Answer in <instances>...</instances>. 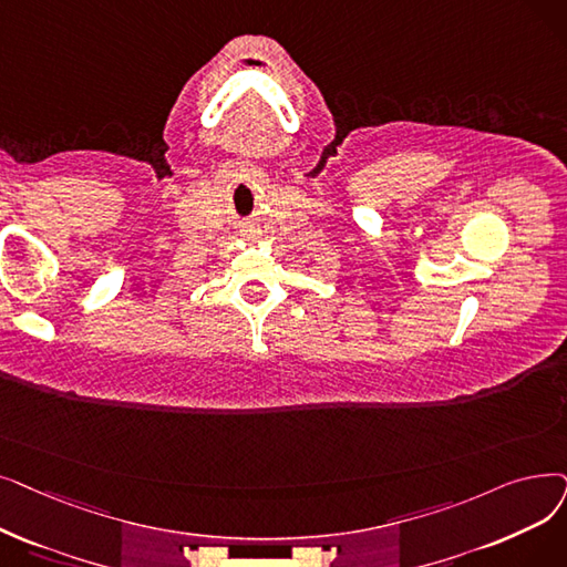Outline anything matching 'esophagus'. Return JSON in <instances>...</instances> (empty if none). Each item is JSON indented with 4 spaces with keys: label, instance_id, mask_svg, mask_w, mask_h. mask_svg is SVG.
Here are the masks:
<instances>
[{
    "label": "esophagus",
    "instance_id": "esophagus-1",
    "mask_svg": "<svg viewBox=\"0 0 567 567\" xmlns=\"http://www.w3.org/2000/svg\"><path fill=\"white\" fill-rule=\"evenodd\" d=\"M243 236H245V238H252V236H255V234H252V231H245V234H243Z\"/></svg>",
    "mask_w": 567,
    "mask_h": 567
}]
</instances>
